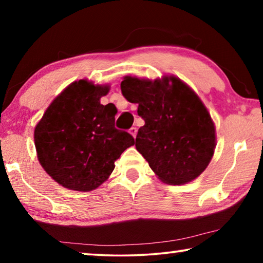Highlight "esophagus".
Wrapping results in <instances>:
<instances>
[{
  "mask_svg": "<svg viewBox=\"0 0 263 263\" xmlns=\"http://www.w3.org/2000/svg\"><path fill=\"white\" fill-rule=\"evenodd\" d=\"M130 135L133 137V138H136V136H137V127H131L130 128Z\"/></svg>",
  "mask_w": 263,
  "mask_h": 263,
  "instance_id": "esophagus-1",
  "label": "esophagus"
}]
</instances>
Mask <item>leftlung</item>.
Wrapping results in <instances>:
<instances>
[{
  "instance_id": "left-lung-1",
  "label": "left lung",
  "mask_w": 263,
  "mask_h": 263,
  "mask_svg": "<svg viewBox=\"0 0 263 263\" xmlns=\"http://www.w3.org/2000/svg\"><path fill=\"white\" fill-rule=\"evenodd\" d=\"M121 89L145 121L136 148L158 179L180 185L201 175L215 153L216 127L193 89L174 75L154 81L126 75Z\"/></svg>"
}]
</instances>
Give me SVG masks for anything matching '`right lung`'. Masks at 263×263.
<instances>
[{
  "label": "right lung",
  "mask_w": 263,
  "mask_h": 263,
  "mask_svg": "<svg viewBox=\"0 0 263 263\" xmlns=\"http://www.w3.org/2000/svg\"><path fill=\"white\" fill-rule=\"evenodd\" d=\"M109 90L108 84L74 81L52 101L34 127L39 162L64 188H99L109 179L116 160L135 145L130 133L115 127L116 106L101 104Z\"/></svg>",
  "instance_id": "obj_1"
}]
</instances>
